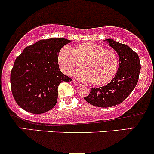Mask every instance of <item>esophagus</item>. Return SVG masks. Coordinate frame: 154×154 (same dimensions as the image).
Masks as SVG:
<instances>
[{
  "mask_svg": "<svg viewBox=\"0 0 154 154\" xmlns=\"http://www.w3.org/2000/svg\"><path fill=\"white\" fill-rule=\"evenodd\" d=\"M73 83H74V85H76V86H78V85L80 84V83H79V82H77V80H73Z\"/></svg>",
  "mask_w": 154,
  "mask_h": 154,
  "instance_id": "esophagus-1",
  "label": "esophagus"
}]
</instances>
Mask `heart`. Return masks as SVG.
Masks as SVG:
<instances>
[{"label": "heart", "mask_w": 154, "mask_h": 154, "mask_svg": "<svg viewBox=\"0 0 154 154\" xmlns=\"http://www.w3.org/2000/svg\"><path fill=\"white\" fill-rule=\"evenodd\" d=\"M62 70L70 74L82 66L84 68L76 72V75L86 81H91L96 86H102L116 76L119 67L118 55L111 50L93 42L83 43L73 49L65 46L58 57Z\"/></svg>", "instance_id": "1"}]
</instances>
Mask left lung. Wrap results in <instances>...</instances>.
<instances>
[{"instance_id": "1", "label": "left lung", "mask_w": 154, "mask_h": 154, "mask_svg": "<svg viewBox=\"0 0 154 154\" xmlns=\"http://www.w3.org/2000/svg\"><path fill=\"white\" fill-rule=\"evenodd\" d=\"M104 41L119 55V70L111 82L104 86L91 88L84 99L93 106L106 108L120 104L130 95L139 80L141 64L138 54L129 46L112 38Z\"/></svg>"}]
</instances>
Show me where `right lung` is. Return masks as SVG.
<instances>
[{
	"mask_svg": "<svg viewBox=\"0 0 154 154\" xmlns=\"http://www.w3.org/2000/svg\"><path fill=\"white\" fill-rule=\"evenodd\" d=\"M70 42L61 38L40 40L17 57L11 71V89L23 109L42 114L55 106L59 85L72 80L60 71L58 64L60 50Z\"/></svg>",
	"mask_w": 154,
	"mask_h": 154,
	"instance_id": "obj_1",
	"label": "right lung"
}]
</instances>
